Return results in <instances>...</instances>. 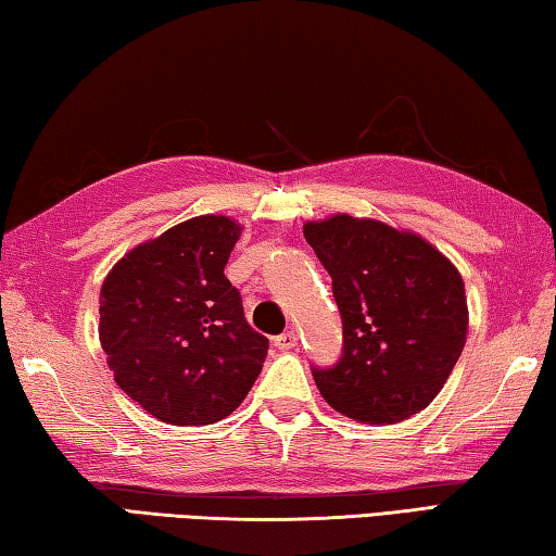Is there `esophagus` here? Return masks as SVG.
<instances>
[{
    "instance_id": "esophagus-1",
    "label": "esophagus",
    "mask_w": 556,
    "mask_h": 556,
    "mask_svg": "<svg viewBox=\"0 0 556 556\" xmlns=\"http://www.w3.org/2000/svg\"><path fill=\"white\" fill-rule=\"evenodd\" d=\"M296 333L294 331H287V333H281V336H277L275 338V345L279 348V351H291V348H296Z\"/></svg>"
}]
</instances>
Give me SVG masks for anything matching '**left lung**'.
<instances>
[{
  "label": "left lung",
  "mask_w": 556,
  "mask_h": 556,
  "mask_svg": "<svg viewBox=\"0 0 556 556\" xmlns=\"http://www.w3.org/2000/svg\"><path fill=\"white\" fill-rule=\"evenodd\" d=\"M304 238L333 279L343 357L314 370L324 400L361 425H397L427 409L466 345L458 269L429 240L348 213L308 220Z\"/></svg>",
  "instance_id": "left-lung-1"
}]
</instances>
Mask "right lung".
<instances>
[{
    "instance_id": "add662e5",
    "label": "right lung",
    "mask_w": 556,
    "mask_h": 556,
    "mask_svg": "<svg viewBox=\"0 0 556 556\" xmlns=\"http://www.w3.org/2000/svg\"><path fill=\"white\" fill-rule=\"evenodd\" d=\"M242 225L199 215L131 248L100 289V345L127 397L174 427L240 407L269 341L244 321L223 275Z\"/></svg>"
}]
</instances>
